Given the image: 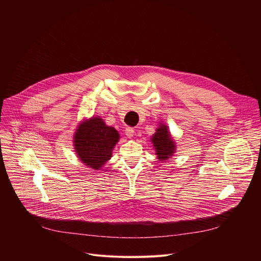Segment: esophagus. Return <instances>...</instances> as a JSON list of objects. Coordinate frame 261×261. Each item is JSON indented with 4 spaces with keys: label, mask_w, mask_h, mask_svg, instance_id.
<instances>
[{
    "label": "esophagus",
    "mask_w": 261,
    "mask_h": 261,
    "mask_svg": "<svg viewBox=\"0 0 261 261\" xmlns=\"http://www.w3.org/2000/svg\"><path fill=\"white\" fill-rule=\"evenodd\" d=\"M134 129L133 128H131V127H127L126 128V130H125V134L129 137V138H131V137H133V135H134Z\"/></svg>",
    "instance_id": "esophagus-1"
}]
</instances>
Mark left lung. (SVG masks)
Here are the masks:
<instances>
[{"label": "left lung", "instance_id": "left-lung-1", "mask_svg": "<svg viewBox=\"0 0 261 261\" xmlns=\"http://www.w3.org/2000/svg\"><path fill=\"white\" fill-rule=\"evenodd\" d=\"M154 148L156 151L157 158L160 161L167 160L170 158L175 151V142L171 138V135L168 131V127L164 124L159 125L156 133L151 138Z\"/></svg>", "mask_w": 261, "mask_h": 261}]
</instances>
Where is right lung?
<instances>
[{
  "mask_svg": "<svg viewBox=\"0 0 261 261\" xmlns=\"http://www.w3.org/2000/svg\"><path fill=\"white\" fill-rule=\"evenodd\" d=\"M73 138L80 160L98 170L111 158L120 134L114 127L106 126L101 118L93 117L79 125Z\"/></svg>",
  "mask_w": 261,
  "mask_h": 261,
  "instance_id": "1",
  "label": "right lung"
}]
</instances>
